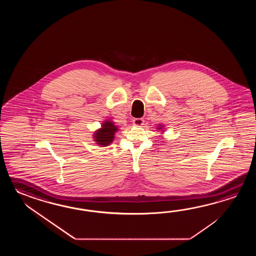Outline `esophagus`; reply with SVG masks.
<instances>
[{
    "label": "esophagus",
    "mask_w": 256,
    "mask_h": 256,
    "mask_svg": "<svg viewBox=\"0 0 256 256\" xmlns=\"http://www.w3.org/2000/svg\"><path fill=\"white\" fill-rule=\"evenodd\" d=\"M132 122L136 126H142L144 124V119L142 118H136V119H134Z\"/></svg>",
    "instance_id": "esophagus-1"
}]
</instances>
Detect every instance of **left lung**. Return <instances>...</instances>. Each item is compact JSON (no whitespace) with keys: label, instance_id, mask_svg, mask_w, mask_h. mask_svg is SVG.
<instances>
[{"label":"left lung","instance_id":"left-lung-1","mask_svg":"<svg viewBox=\"0 0 256 256\" xmlns=\"http://www.w3.org/2000/svg\"><path fill=\"white\" fill-rule=\"evenodd\" d=\"M160 128H161V127H160Z\"/></svg>","mask_w":256,"mask_h":256}]
</instances>
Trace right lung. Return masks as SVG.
<instances>
[{
  "label": "right lung",
  "mask_w": 256,
  "mask_h": 256,
  "mask_svg": "<svg viewBox=\"0 0 256 256\" xmlns=\"http://www.w3.org/2000/svg\"><path fill=\"white\" fill-rule=\"evenodd\" d=\"M117 127L110 120L105 122L102 124V128L97 130L95 134V141L98 142L100 146H109L114 138L115 132H117Z\"/></svg>",
  "instance_id": "right-lung-1"
}]
</instances>
